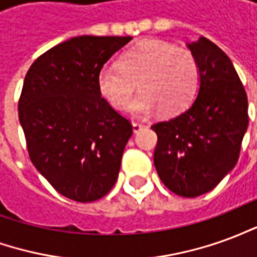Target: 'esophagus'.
Masks as SVG:
<instances>
[{
    "label": "esophagus",
    "instance_id": "obj_1",
    "mask_svg": "<svg viewBox=\"0 0 257 257\" xmlns=\"http://www.w3.org/2000/svg\"><path fill=\"white\" fill-rule=\"evenodd\" d=\"M143 128H145V125H143V123H139V122L132 123V129H134L135 134H139L140 131H142Z\"/></svg>",
    "mask_w": 257,
    "mask_h": 257
}]
</instances>
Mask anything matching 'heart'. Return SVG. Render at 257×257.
<instances>
[{"mask_svg":"<svg viewBox=\"0 0 257 257\" xmlns=\"http://www.w3.org/2000/svg\"><path fill=\"white\" fill-rule=\"evenodd\" d=\"M140 82L142 89L130 102ZM101 95L118 110L135 117H149L161 110L176 115L193 103L199 85V70L191 52L171 42L147 40L122 53L119 64H107L97 75Z\"/></svg>","mask_w":257,"mask_h":257,"instance_id":"obj_1","label":"heart"}]
</instances>
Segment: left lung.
Instances as JSON below:
<instances>
[{"mask_svg":"<svg viewBox=\"0 0 257 257\" xmlns=\"http://www.w3.org/2000/svg\"><path fill=\"white\" fill-rule=\"evenodd\" d=\"M187 48L199 70L191 106L154 123V165L172 193L194 198L213 190L235 167L248 129V97L231 60L205 37Z\"/></svg>","mask_w":257,"mask_h":257,"instance_id":"left-lung-1","label":"left lung"}]
</instances>
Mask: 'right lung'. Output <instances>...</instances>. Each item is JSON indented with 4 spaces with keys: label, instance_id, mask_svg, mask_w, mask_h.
Wrapping results in <instances>:
<instances>
[{
    "label": "right lung",
    "instance_id": "obj_1",
    "mask_svg": "<svg viewBox=\"0 0 257 257\" xmlns=\"http://www.w3.org/2000/svg\"><path fill=\"white\" fill-rule=\"evenodd\" d=\"M132 37L79 36L31 64L19 121L37 171L66 198L92 202L117 182L132 125L101 97L97 75Z\"/></svg>",
    "mask_w": 257,
    "mask_h": 257
}]
</instances>
